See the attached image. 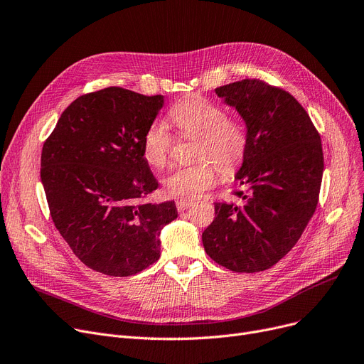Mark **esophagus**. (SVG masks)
I'll use <instances>...</instances> for the list:
<instances>
[{"instance_id":"obj_1","label":"esophagus","mask_w":364,"mask_h":364,"mask_svg":"<svg viewBox=\"0 0 364 364\" xmlns=\"http://www.w3.org/2000/svg\"><path fill=\"white\" fill-rule=\"evenodd\" d=\"M176 206H177V209H178V213H183V211H186L187 208H190L192 206V202H188V200H177L176 202Z\"/></svg>"}]
</instances>
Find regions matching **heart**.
<instances>
[{
  "label": "heart",
  "mask_w": 364,
  "mask_h": 364,
  "mask_svg": "<svg viewBox=\"0 0 364 364\" xmlns=\"http://www.w3.org/2000/svg\"><path fill=\"white\" fill-rule=\"evenodd\" d=\"M183 136L198 137L195 158L199 161L174 169L162 180L166 196L181 200L200 198L218 181L220 169L236 171L247 153V131L239 119L227 118V112L217 103L202 97L178 102L168 113ZM172 139L164 122H151L141 140L143 158L151 168H164L171 155ZM213 160L211 161L210 159Z\"/></svg>",
  "instance_id": "b5f03b06"
}]
</instances>
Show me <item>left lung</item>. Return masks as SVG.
Returning a JSON list of instances; mask_svg holds the SVG:
<instances>
[{
    "label": "left lung",
    "mask_w": 364,
    "mask_h": 364,
    "mask_svg": "<svg viewBox=\"0 0 364 364\" xmlns=\"http://www.w3.org/2000/svg\"><path fill=\"white\" fill-rule=\"evenodd\" d=\"M247 131L236 180L242 203H215L202 233L206 254L236 273L270 269L288 254L311 220L323 177L321 140L309 113L284 90L258 80L215 88Z\"/></svg>",
    "instance_id": "obj_1"
}]
</instances>
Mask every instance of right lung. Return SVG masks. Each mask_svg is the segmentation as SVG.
I'll return each instance as SVG.
<instances>
[{"label": "right lung", "instance_id": "obj_1", "mask_svg": "<svg viewBox=\"0 0 364 364\" xmlns=\"http://www.w3.org/2000/svg\"><path fill=\"white\" fill-rule=\"evenodd\" d=\"M164 95L119 87L90 92L62 113L41 155V181L57 230L90 269L137 274L161 257L174 200L147 203L158 188L141 153Z\"/></svg>", "mask_w": 364, "mask_h": 364}]
</instances>
